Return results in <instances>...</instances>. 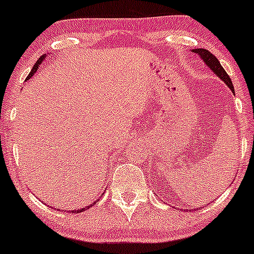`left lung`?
<instances>
[{
  "mask_svg": "<svg viewBox=\"0 0 254 254\" xmlns=\"http://www.w3.org/2000/svg\"><path fill=\"white\" fill-rule=\"evenodd\" d=\"M191 51H193V53H195L198 56H200L201 60L205 63L206 66H209L210 70H211L214 73H216L217 77L221 78L222 81L227 84V87L231 89L232 93H235V88H234V84H232V82H231V78H230V76L227 75L226 71L224 70V67H222L221 64H220V61L216 59V56L212 55V54L210 53L209 50H206V49H200V48L193 49Z\"/></svg>",
  "mask_w": 254,
  "mask_h": 254,
  "instance_id": "left-lung-1",
  "label": "left lung"
}]
</instances>
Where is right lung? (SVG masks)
<instances>
[{"mask_svg": "<svg viewBox=\"0 0 254 254\" xmlns=\"http://www.w3.org/2000/svg\"><path fill=\"white\" fill-rule=\"evenodd\" d=\"M45 58H47V55H42V56H40V59H39V60H38V61H37V63H35V65H34V66H33L32 71H30V72H29V75H28V77H27V79H30V77H32V76H33V75H34V73H35V72H37L38 67H39V65H40V64H42V61H43V60H44V59H45ZM96 203H97V200H96V201H94V203H93V204H89V205H88V206H86V207H84V209H78V210H70V211H68V212H71V214H72V212H76V211H77V212H82V211H84V210H87V209H89V207H92V206H93V205H94V204H96Z\"/></svg>", "mask_w": 254, "mask_h": 254, "instance_id": "add662e5", "label": "right lung"}]
</instances>
